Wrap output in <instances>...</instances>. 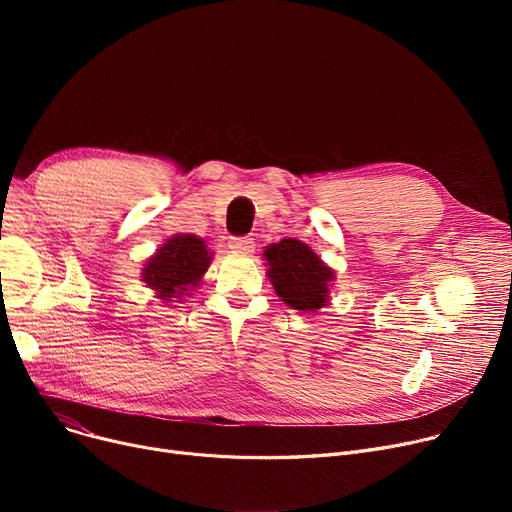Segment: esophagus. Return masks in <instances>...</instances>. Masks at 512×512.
<instances>
[{
	"label": "esophagus",
	"mask_w": 512,
	"mask_h": 512,
	"mask_svg": "<svg viewBox=\"0 0 512 512\" xmlns=\"http://www.w3.org/2000/svg\"><path fill=\"white\" fill-rule=\"evenodd\" d=\"M228 247L234 251V253H253L255 251V240L249 238V236H236V238H230Z\"/></svg>",
	"instance_id": "1"
}]
</instances>
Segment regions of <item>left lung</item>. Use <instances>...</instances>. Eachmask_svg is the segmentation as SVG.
Returning a JSON list of instances; mask_svg holds the SVG:
<instances>
[{
  "mask_svg": "<svg viewBox=\"0 0 512 512\" xmlns=\"http://www.w3.org/2000/svg\"><path fill=\"white\" fill-rule=\"evenodd\" d=\"M276 294L286 305L299 311H317L328 303V286L334 272L297 238H284L265 249Z\"/></svg>",
  "mask_w": 512,
  "mask_h": 512,
  "instance_id": "8db88e82",
  "label": "left lung"
}]
</instances>
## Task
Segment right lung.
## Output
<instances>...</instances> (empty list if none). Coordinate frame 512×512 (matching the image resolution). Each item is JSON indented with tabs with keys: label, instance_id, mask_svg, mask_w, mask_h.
Returning <instances> with one entry per match:
<instances>
[{
	"label": "right lung",
	"instance_id": "1",
	"mask_svg": "<svg viewBox=\"0 0 512 512\" xmlns=\"http://www.w3.org/2000/svg\"><path fill=\"white\" fill-rule=\"evenodd\" d=\"M211 255L205 242L193 234H178L143 267V280L157 290L161 301L178 299L188 288H195L207 272Z\"/></svg>",
	"mask_w": 512,
	"mask_h": 512
}]
</instances>
